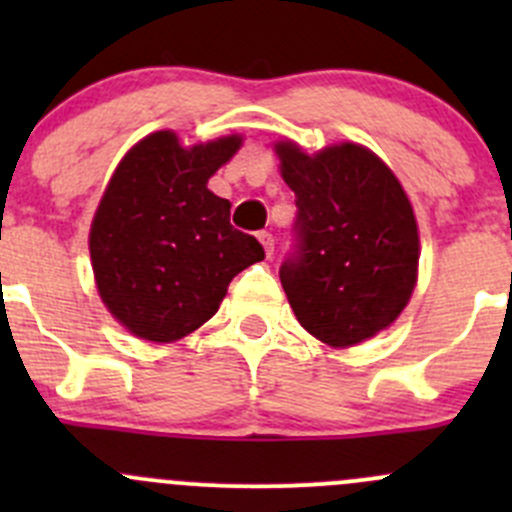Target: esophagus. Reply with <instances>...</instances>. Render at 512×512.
<instances>
[{"label":"esophagus","instance_id":"obj_1","mask_svg":"<svg viewBox=\"0 0 512 512\" xmlns=\"http://www.w3.org/2000/svg\"><path fill=\"white\" fill-rule=\"evenodd\" d=\"M257 237H260L262 247H265V255H267V257L275 255V237H272V232L262 230V232H257Z\"/></svg>","mask_w":512,"mask_h":512}]
</instances>
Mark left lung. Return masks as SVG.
Segmentation results:
<instances>
[{"instance_id":"1","label":"left lung","mask_w":512,"mask_h":512,"mask_svg":"<svg viewBox=\"0 0 512 512\" xmlns=\"http://www.w3.org/2000/svg\"><path fill=\"white\" fill-rule=\"evenodd\" d=\"M294 190V245L280 280L299 324L329 347H352L409 304L418 230L404 188L366 148L342 143L307 156L277 143Z\"/></svg>"}]
</instances>
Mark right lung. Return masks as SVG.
I'll return each mask as SVG.
<instances>
[{"mask_svg":"<svg viewBox=\"0 0 512 512\" xmlns=\"http://www.w3.org/2000/svg\"><path fill=\"white\" fill-rule=\"evenodd\" d=\"M240 136L183 148L151 133L118 163L91 225V262L108 312L136 337L175 342L218 312L237 272L265 257L230 225V200L208 180Z\"/></svg>","mask_w":512,"mask_h":512,"instance_id":"add662e5","label":"right lung"}]
</instances>
